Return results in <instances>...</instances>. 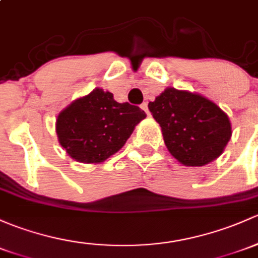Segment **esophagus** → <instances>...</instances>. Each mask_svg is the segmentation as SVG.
I'll list each match as a JSON object with an SVG mask.
<instances>
[{"label": "esophagus", "instance_id": "1", "mask_svg": "<svg viewBox=\"0 0 258 258\" xmlns=\"http://www.w3.org/2000/svg\"><path fill=\"white\" fill-rule=\"evenodd\" d=\"M141 108H142V110H143V111H145V112H146V113H147V115H148V116H150V115H151V113H150V111H148V104H147V102H143V104H142V105H141Z\"/></svg>", "mask_w": 258, "mask_h": 258}]
</instances>
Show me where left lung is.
<instances>
[{"label":"left lung","instance_id":"8db88e82","mask_svg":"<svg viewBox=\"0 0 258 258\" xmlns=\"http://www.w3.org/2000/svg\"><path fill=\"white\" fill-rule=\"evenodd\" d=\"M168 151L181 164L200 167L218 158L231 138V123L202 95L168 88L148 104Z\"/></svg>","mask_w":258,"mask_h":258}]
</instances>
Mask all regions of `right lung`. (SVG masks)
Instances as JSON below:
<instances>
[{"label":"right lung","mask_w":258,"mask_h":258,"mask_svg":"<svg viewBox=\"0 0 258 258\" xmlns=\"http://www.w3.org/2000/svg\"><path fill=\"white\" fill-rule=\"evenodd\" d=\"M145 117L138 106L120 104L111 93L95 89L59 113L56 135L75 161L100 163L123 147Z\"/></svg>","instance_id":"add662e5"}]
</instances>
